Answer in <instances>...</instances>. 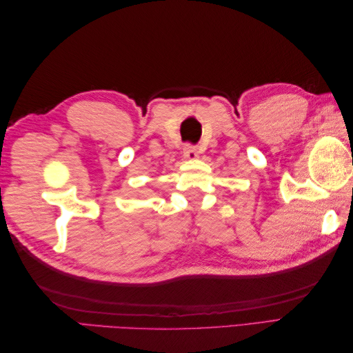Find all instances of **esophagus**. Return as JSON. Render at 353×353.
<instances>
[{"instance_id":"esophagus-1","label":"esophagus","mask_w":353,"mask_h":353,"mask_svg":"<svg viewBox=\"0 0 353 353\" xmlns=\"http://www.w3.org/2000/svg\"><path fill=\"white\" fill-rule=\"evenodd\" d=\"M184 159H187V160H194V159H197L199 157V152H197V148L196 147H193V145H185L184 147Z\"/></svg>"}]
</instances>
